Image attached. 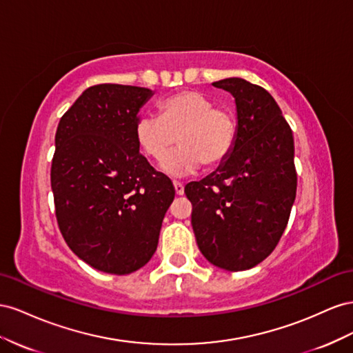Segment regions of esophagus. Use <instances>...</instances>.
Masks as SVG:
<instances>
[{"mask_svg":"<svg viewBox=\"0 0 353 353\" xmlns=\"http://www.w3.org/2000/svg\"><path fill=\"white\" fill-rule=\"evenodd\" d=\"M173 185H174V190H176L177 195H183L185 194V186L182 183H180V182H173Z\"/></svg>","mask_w":353,"mask_h":353,"instance_id":"obj_1","label":"esophagus"}]
</instances>
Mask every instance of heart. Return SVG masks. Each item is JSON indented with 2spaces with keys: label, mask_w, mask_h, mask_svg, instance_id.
I'll return each mask as SVG.
<instances>
[{
  "label": "heart",
  "mask_w": 353,
  "mask_h": 353,
  "mask_svg": "<svg viewBox=\"0 0 353 353\" xmlns=\"http://www.w3.org/2000/svg\"><path fill=\"white\" fill-rule=\"evenodd\" d=\"M158 108L159 115L139 117L136 139L140 149L155 161L163 159L177 139L180 148L161 163L165 174H192L201 164L219 165L232 152L236 119L229 109L216 106L208 96L183 90L164 99Z\"/></svg>",
  "instance_id": "heart-1"
}]
</instances>
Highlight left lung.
<instances>
[{
  "mask_svg": "<svg viewBox=\"0 0 353 353\" xmlns=\"http://www.w3.org/2000/svg\"><path fill=\"white\" fill-rule=\"evenodd\" d=\"M234 96L236 140L219 168L185 188L203 256L238 272L263 261L283 236L296 199L293 132L263 87L243 78L213 83Z\"/></svg>",
  "mask_w": 353,
  "mask_h": 353,
  "instance_id": "left-lung-1",
  "label": "left lung"
}]
</instances>
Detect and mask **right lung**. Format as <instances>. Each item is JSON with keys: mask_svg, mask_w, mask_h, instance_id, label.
Returning <instances> with one entry per match:
<instances>
[{"mask_svg": "<svg viewBox=\"0 0 353 353\" xmlns=\"http://www.w3.org/2000/svg\"><path fill=\"white\" fill-rule=\"evenodd\" d=\"M145 87H88L60 118L52 161L56 219L68 247L92 268L127 275L154 256L174 199L171 180L139 152Z\"/></svg>", "mask_w": 353, "mask_h": 353, "instance_id": "right-lung-1", "label": "right lung"}]
</instances>
